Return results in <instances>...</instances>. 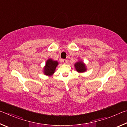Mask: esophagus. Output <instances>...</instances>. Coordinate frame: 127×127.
<instances>
[{
  "mask_svg": "<svg viewBox=\"0 0 127 127\" xmlns=\"http://www.w3.org/2000/svg\"><path fill=\"white\" fill-rule=\"evenodd\" d=\"M62 62H63L64 64H67V61L66 60H63L62 61Z\"/></svg>",
  "mask_w": 127,
  "mask_h": 127,
  "instance_id": "esophagus-1",
  "label": "esophagus"
}]
</instances>
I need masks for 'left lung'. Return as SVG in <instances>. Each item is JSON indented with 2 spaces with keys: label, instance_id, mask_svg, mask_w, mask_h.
I'll return each mask as SVG.
<instances>
[{
  "label": "left lung",
  "instance_id": "8db88e82",
  "mask_svg": "<svg viewBox=\"0 0 127 127\" xmlns=\"http://www.w3.org/2000/svg\"><path fill=\"white\" fill-rule=\"evenodd\" d=\"M74 66L76 71L79 73L85 72L87 70L85 64L83 61H82L81 60H79L78 61L76 62L74 64Z\"/></svg>",
  "mask_w": 127,
  "mask_h": 127
}]
</instances>
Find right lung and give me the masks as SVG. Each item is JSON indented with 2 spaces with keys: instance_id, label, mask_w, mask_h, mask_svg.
Listing matches in <instances>:
<instances>
[{
  "instance_id": "1",
  "label": "right lung",
  "mask_w": 127,
  "mask_h": 127,
  "mask_svg": "<svg viewBox=\"0 0 127 127\" xmlns=\"http://www.w3.org/2000/svg\"><path fill=\"white\" fill-rule=\"evenodd\" d=\"M59 65V62L54 61L52 59H49L46 62V65L43 68V74L46 76H51L54 74L57 66Z\"/></svg>"
}]
</instances>
